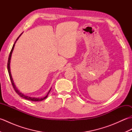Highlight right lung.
<instances>
[{
  "mask_svg": "<svg viewBox=\"0 0 132 132\" xmlns=\"http://www.w3.org/2000/svg\"><path fill=\"white\" fill-rule=\"evenodd\" d=\"M21 35H20L19 37H18V38L16 39V41L15 42V43H14L12 47V49H11V52L10 53V55H9V57H8V63H7V69H8V74H9V76H10V80H11V83H12V85L13 86V89L15 91V92H16L17 94H18L20 96H21V97H23L24 98V99H27V100H30V101H33V102H40V101H42L44 99H45L47 97V95H48L49 92L50 91V90L49 91L48 94H47V95L46 96H45L44 97H42V98H37V97H29V96H26V95H24L23 94H22L21 92H20L18 89L16 88L15 85H14V83H13V79H12V76H11V71H10V60H11V55H12V52H13V48L14 47H15V44L16 43V41L18 40V38H19L20 36H21Z\"/></svg>",
  "mask_w": 132,
  "mask_h": 132,
  "instance_id": "right-lung-1",
  "label": "right lung"
}]
</instances>
